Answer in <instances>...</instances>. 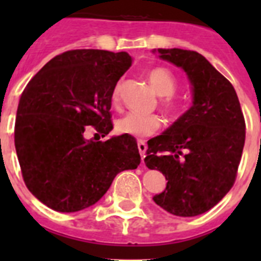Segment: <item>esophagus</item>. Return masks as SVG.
<instances>
[{
  "label": "esophagus",
  "mask_w": 261,
  "mask_h": 261,
  "mask_svg": "<svg viewBox=\"0 0 261 261\" xmlns=\"http://www.w3.org/2000/svg\"><path fill=\"white\" fill-rule=\"evenodd\" d=\"M146 149H147L146 142L142 141V140H140V141H138V151H140V154H141L142 158H145V153H146Z\"/></svg>",
  "instance_id": "obj_1"
}]
</instances>
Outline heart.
<instances>
[{
    "label": "heart",
    "mask_w": 261,
    "mask_h": 261,
    "mask_svg": "<svg viewBox=\"0 0 261 261\" xmlns=\"http://www.w3.org/2000/svg\"><path fill=\"white\" fill-rule=\"evenodd\" d=\"M149 81L156 93L162 99V107L170 115H176L180 111V102L174 96L177 89V80L171 70L156 66L149 71ZM121 84L115 85L111 93L112 106H119ZM162 125V121L156 115H141L137 112H128L116 120V130L121 135H128L132 137H149L154 135Z\"/></svg>",
    "instance_id": "obj_1"
}]
</instances>
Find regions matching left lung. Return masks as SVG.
<instances>
[{
    "instance_id": "1",
    "label": "left lung",
    "mask_w": 261,
    "mask_h": 261,
    "mask_svg": "<svg viewBox=\"0 0 261 261\" xmlns=\"http://www.w3.org/2000/svg\"><path fill=\"white\" fill-rule=\"evenodd\" d=\"M158 52L184 69L192 84L193 106L147 141L145 165L167 180L153 200L174 216H199L234 186L246 140L244 116L230 81L202 55L179 48Z\"/></svg>"
}]
</instances>
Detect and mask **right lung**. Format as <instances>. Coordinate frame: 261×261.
<instances>
[{
	"instance_id": "1",
	"label": "right lung",
	"mask_w": 261,
	"mask_h": 261,
	"mask_svg": "<svg viewBox=\"0 0 261 261\" xmlns=\"http://www.w3.org/2000/svg\"><path fill=\"white\" fill-rule=\"evenodd\" d=\"M130 64L126 52L66 50L48 61L23 90L15 150L24 184L48 208L64 213L89 208L119 172L141 162L130 136L105 142L85 138L90 126L102 137L112 130L111 93Z\"/></svg>"
}]
</instances>
